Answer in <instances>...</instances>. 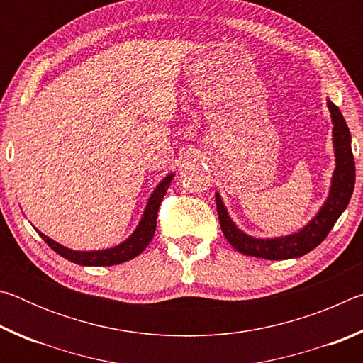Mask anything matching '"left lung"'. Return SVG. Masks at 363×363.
<instances>
[{
  "instance_id": "8db88e82",
  "label": "left lung",
  "mask_w": 363,
  "mask_h": 363,
  "mask_svg": "<svg viewBox=\"0 0 363 363\" xmlns=\"http://www.w3.org/2000/svg\"><path fill=\"white\" fill-rule=\"evenodd\" d=\"M328 108L333 120V143L336 153V169L331 182V190L327 201L318 211L317 216L307 224L303 230L288 237L270 238V240H261V238L248 237L247 233L238 230L223 205V200L216 194V206L219 214V224L223 233L233 248L243 255L264 257L270 261L290 259V257H299L314 250L320 245L330 230L333 229L337 218L346 210L351 200L355 184V162L351 149V133L342 118L341 110L333 102L328 101Z\"/></svg>"
}]
</instances>
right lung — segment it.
<instances>
[{"instance_id": "obj_1", "label": "right lung", "mask_w": 363, "mask_h": 363, "mask_svg": "<svg viewBox=\"0 0 363 363\" xmlns=\"http://www.w3.org/2000/svg\"><path fill=\"white\" fill-rule=\"evenodd\" d=\"M173 179V174L164 177V181L160 184L155 189V192L152 194L149 203H147L144 218L140 219L138 229L134 230L133 235L128 238L126 242L110 250H102V251H73L62 247V245L56 243L51 238L46 237L45 233L38 232L43 240H45L49 247H51L57 255H60L65 259H69L79 266H113V264H120L125 261H130L133 257L143 253L147 245L150 243L153 238V233L157 229V216H158V208L162 203L164 194L169 187V182Z\"/></svg>"}]
</instances>
